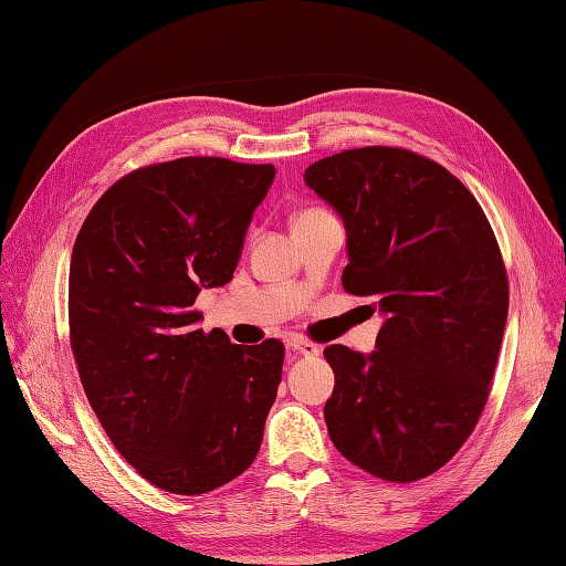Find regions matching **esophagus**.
Here are the masks:
<instances>
[{"label":"esophagus","instance_id":"obj_1","mask_svg":"<svg viewBox=\"0 0 566 566\" xmlns=\"http://www.w3.org/2000/svg\"><path fill=\"white\" fill-rule=\"evenodd\" d=\"M290 347H292L294 353L304 355V357H318V355H321V345L311 343V340H306V338H292V340H290Z\"/></svg>","mask_w":566,"mask_h":566}]
</instances>
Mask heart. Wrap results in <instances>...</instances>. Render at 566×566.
Wrapping results in <instances>:
<instances>
[{"instance_id": "heart-1", "label": "heart", "mask_w": 566, "mask_h": 566, "mask_svg": "<svg viewBox=\"0 0 566 566\" xmlns=\"http://www.w3.org/2000/svg\"><path fill=\"white\" fill-rule=\"evenodd\" d=\"M306 213H311V211H306Z\"/></svg>"}]
</instances>
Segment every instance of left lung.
Returning <instances> with one entry per match:
<instances>
[{"instance_id":"left-lung-1","label":"left lung","mask_w":566,"mask_h":566,"mask_svg":"<svg viewBox=\"0 0 566 566\" xmlns=\"http://www.w3.org/2000/svg\"><path fill=\"white\" fill-rule=\"evenodd\" d=\"M304 182L345 223V292L384 316L369 355L323 350L328 436L365 472L416 482L452 460L489 399L509 316L494 231L460 179L403 148L331 155Z\"/></svg>"}]
</instances>
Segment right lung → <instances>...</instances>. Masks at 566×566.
Instances as JSON below:
<instances>
[{
    "mask_svg": "<svg viewBox=\"0 0 566 566\" xmlns=\"http://www.w3.org/2000/svg\"><path fill=\"white\" fill-rule=\"evenodd\" d=\"M272 165L179 158L118 179L70 260V343L106 436L143 479L207 494L255 460L284 345L197 328L201 290L233 280Z\"/></svg>",
    "mask_w": 566,
    "mask_h": 566,
    "instance_id": "right-lung-1",
    "label": "right lung"
}]
</instances>
